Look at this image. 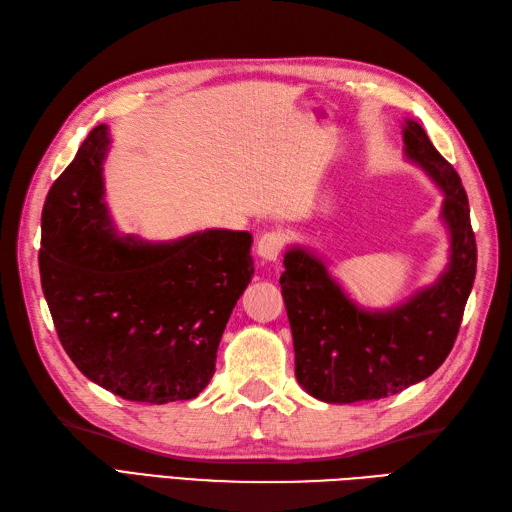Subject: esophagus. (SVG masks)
I'll list each match as a JSON object with an SVG mask.
<instances>
[{
  "label": "esophagus",
  "mask_w": 512,
  "mask_h": 512,
  "mask_svg": "<svg viewBox=\"0 0 512 512\" xmlns=\"http://www.w3.org/2000/svg\"><path fill=\"white\" fill-rule=\"evenodd\" d=\"M285 248V235L279 231H268L257 242V255L266 261H277Z\"/></svg>",
  "instance_id": "1"
}]
</instances>
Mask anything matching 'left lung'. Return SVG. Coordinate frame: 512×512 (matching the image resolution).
Listing matches in <instances>:
<instances>
[{
  "mask_svg": "<svg viewBox=\"0 0 512 512\" xmlns=\"http://www.w3.org/2000/svg\"><path fill=\"white\" fill-rule=\"evenodd\" d=\"M404 153L443 190L450 231L448 268L430 287L393 309L357 307L303 246L287 248L281 294L290 318L296 381L331 404L381 400L424 381L450 355L476 279V238L454 166L432 147L424 127L404 121Z\"/></svg>",
  "mask_w": 512,
  "mask_h": 512,
  "instance_id": "obj_1",
  "label": "left lung"
}]
</instances>
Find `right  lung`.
Listing matches in <instances>:
<instances>
[{"instance_id": "add662e5", "label": "right lung", "mask_w": 512, "mask_h": 512, "mask_svg": "<svg viewBox=\"0 0 512 512\" xmlns=\"http://www.w3.org/2000/svg\"><path fill=\"white\" fill-rule=\"evenodd\" d=\"M108 144V125H97L47 194L43 294L62 348L90 381L131 402L192 400L212 381L220 337L251 283L253 235H119L103 201Z\"/></svg>"}]
</instances>
